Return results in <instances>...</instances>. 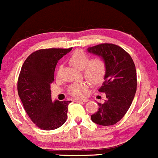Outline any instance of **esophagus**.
Returning a JSON list of instances; mask_svg holds the SVG:
<instances>
[{
  "label": "esophagus",
  "mask_w": 158,
  "mask_h": 158,
  "mask_svg": "<svg viewBox=\"0 0 158 158\" xmlns=\"http://www.w3.org/2000/svg\"><path fill=\"white\" fill-rule=\"evenodd\" d=\"M75 101L77 102H88V99H76Z\"/></svg>",
  "instance_id": "1"
}]
</instances>
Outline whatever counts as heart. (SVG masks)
Instances as JSON below:
<instances>
[{
  "label": "heart",
  "instance_id": "obj_1",
  "mask_svg": "<svg viewBox=\"0 0 158 158\" xmlns=\"http://www.w3.org/2000/svg\"><path fill=\"white\" fill-rule=\"evenodd\" d=\"M70 64L74 68L81 70L87 79L93 83H99L104 79L106 72V64L104 59L99 56H96L89 60V56L81 50L74 51L68 59ZM61 67L59 68V73ZM88 85L86 81L75 82L69 87V93L75 97H83L86 94Z\"/></svg>",
  "mask_w": 158,
  "mask_h": 158
}]
</instances>
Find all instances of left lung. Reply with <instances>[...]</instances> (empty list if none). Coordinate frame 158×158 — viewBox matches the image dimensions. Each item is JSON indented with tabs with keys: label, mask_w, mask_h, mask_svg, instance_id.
Instances as JSON below:
<instances>
[{
	"label": "left lung",
	"mask_w": 158,
	"mask_h": 158,
	"mask_svg": "<svg viewBox=\"0 0 158 158\" xmlns=\"http://www.w3.org/2000/svg\"><path fill=\"white\" fill-rule=\"evenodd\" d=\"M88 52L104 59L106 72L102 86L104 103L90 118L100 126H112L124 117L131 106L137 90V72L135 63L126 51L117 45L101 44L87 49Z\"/></svg>",
	"instance_id": "8db88e82"
}]
</instances>
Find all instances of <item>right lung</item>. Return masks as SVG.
<instances>
[{
  "label": "right lung",
  "mask_w": 158,
  "mask_h": 158,
  "mask_svg": "<svg viewBox=\"0 0 158 158\" xmlns=\"http://www.w3.org/2000/svg\"><path fill=\"white\" fill-rule=\"evenodd\" d=\"M69 49H43L32 52L22 65L18 93L27 114L39 128L56 129L66 121L70 101H52L50 84L58 61Z\"/></svg>",
  "instance_id": "1"
}]
</instances>
